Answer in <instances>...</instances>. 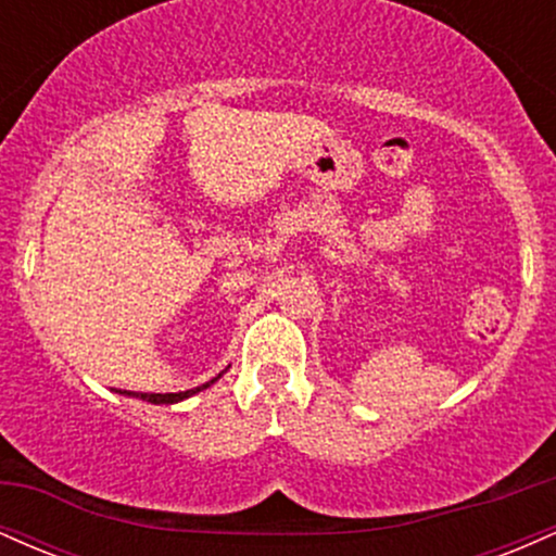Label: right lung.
I'll use <instances>...</instances> for the list:
<instances>
[{
  "instance_id": "add662e5",
  "label": "right lung",
  "mask_w": 556,
  "mask_h": 556,
  "mask_svg": "<svg viewBox=\"0 0 556 556\" xmlns=\"http://www.w3.org/2000/svg\"><path fill=\"white\" fill-rule=\"evenodd\" d=\"M222 374H225V371H222ZM222 374H219V376H222ZM219 376H216V379H219ZM216 379H212V381H206V384H203V387H195V389H185V392H167V394H151V392H125V389H117V392H119V394H130V397L146 400V402H154V405H175V402H180V400H185V397H190V394L201 392V389L212 387Z\"/></svg>"
}]
</instances>
